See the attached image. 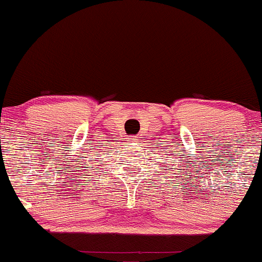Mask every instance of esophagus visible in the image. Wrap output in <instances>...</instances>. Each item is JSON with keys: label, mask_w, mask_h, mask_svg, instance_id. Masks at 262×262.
Wrapping results in <instances>:
<instances>
[{"label": "esophagus", "mask_w": 262, "mask_h": 262, "mask_svg": "<svg viewBox=\"0 0 262 262\" xmlns=\"http://www.w3.org/2000/svg\"><path fill=\"white\" fill-rule=\"evenodd\" d=\"M137 140H139V137H137V136H132V137H130V141H131V142H136Z\"/></svg>", "instance_id": "esophagus-1"}]
</instances>
